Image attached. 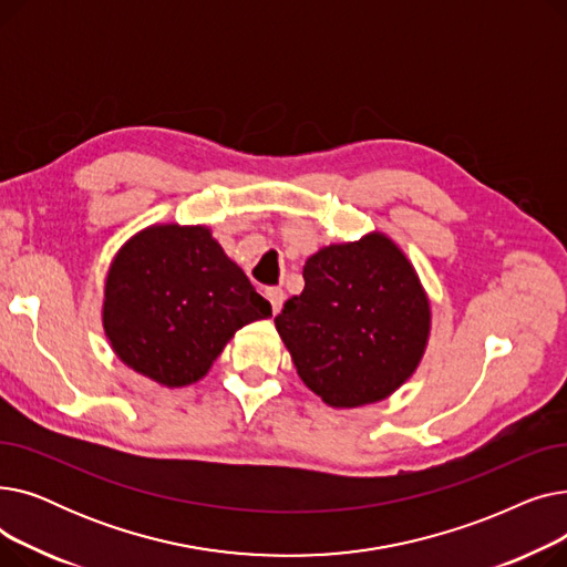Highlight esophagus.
<instances>
[{"mask_svg": "<svg viewBox=\"0 0 567 567\" xmlns=\"http://www.w3.org/2000/svg\"><path fill=\"white\" fill-rule=\"evenodd\" d=\"M266 299H268V303H271L274 315H278L282 310V303H285V291L278 289V287L266 289Z\"/></svg>", "mask_w": 567, "mask_h": 567, "instance_id": "esophagus-1", "label": "esophagus"}]
</instances>
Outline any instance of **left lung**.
I'll return each instance as SVG.
<instances>
[{"instance_id":"left-lung-1","label":"left lung","mask_w":567,"mask_h":567,"mask_svg":"<svg viewBox=\"0 0 567 567\" xmlns=\"http://www.w3.org/2000/svg\"><path fill=\"white\" fill-rule=\"evenodd\" d=\"M306 287L276 329L308 389L333 409L381 402L419 370L432 308L413 264L383 231L308 257Z\"/></svg>"}]
</instances>
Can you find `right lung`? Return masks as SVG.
I'll return each instance as SVG.
<instances>
[{
    "label": "right lung",
    "instance_id": "add662e5",
    "mask_svg": "<svg viewBox=\"0 0 567 567\" xmlns=\"http://www.w3.org/2000/svg\"><path fill=\"white\" fill-rule=\"evenodd\" d=\"M268 317L271 303L204 225L140 229L105 278L103 329L112 351L167 389L206 377L238 329Z\"/></svg>",
    "mask_w": 567,
    "mask_h": 567
}]
</instances>
